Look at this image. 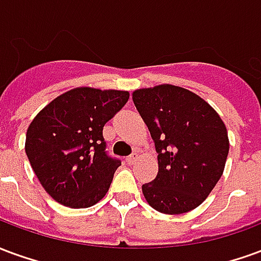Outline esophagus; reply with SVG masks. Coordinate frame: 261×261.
Masks as SVG:
<instances>
[{
  "label": "esophagus",
  "instance_id": "1",
  "mask_svg": "<svg viewBox=\"0 0 261 261\" xmlns=\"http://www.w3.org/2000/svg\"><path fill=\"white\" fill-rule=\"evenodd\" d=\"M138 158H140V156H138L137 153H131L130 156H127V158H125V161H127V164L128 165H134L137 161H138Z\"/></svg>",
  "mask_w": 261,
  "mask_h": 261
}]
</instances>
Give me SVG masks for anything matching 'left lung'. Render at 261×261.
<instances>
[{"mask_svg":"<svg viewBox=\"0 0 261 261\" xmlns=\"http://www.w3.org/2000/svg\"><path fill=\"white\" fill-rule=\"evenodd\" d=\"M133 102L158 152V175L142 185L145 200L159 213L192 211L224 172L229 152L224 121L198 95L169 84L137 89Z\"/></svg>","mask_w":261,"mask_h":261,"instance_id":"left-lung-1","label":"left lung"}]
</instances>
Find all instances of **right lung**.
Segmentation results:
<instances>
[{
    "label": "right lung",
    "instance_id": "right-lung-1",
    "mask_svg": "<svg viewBox=\"0 0 261 261\" xmlns=\"http://www.w3.org/2000/svg\"><path fill=\"white\" fill-rule=\"evenodd\" d=\"M128 97L127 91L81 86L56 97L32 120L26 155L56 201L88 208L106 196L121 162L106 153L102 131Z\"/></svg>",
    "mask_w": 261,
    "mask_h": 261
}]
</instances>
